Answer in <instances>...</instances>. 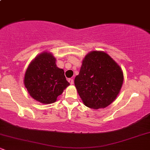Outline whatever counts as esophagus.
Returning a JSON list of instances; mask_svg holds the SVG:
<instances>
[{
    "label": "esophagus",
    "instance_id": "esophagus-1",
    "mask_svg": "<svg viewBox=\"0 0 150 150\" xmlns=\"http://www.w3.org/2000/svg\"><path fill=\"white\" fill-rule=\"evenodd\" d=\"M68 82H70V85H73V84L74 83V82H73V79H71V78H69V79H68Z\"/></svg>",
    "mask_w": 150,
    "mask_h": 150
}]
</instances>
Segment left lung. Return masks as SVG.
<instances>
[{
	"label": "left lung",
	"instance_id": "left-lung-1",
	"mask_svg": "<svg viewBox=\"0 0 150 150\" xmlns=\"http://www.w3.org/2000/svg\"><path fill=\"white\" fill-rule=\"evenodd\" d=\"M74 82L84 104L99 109L116 99L123 75L119 65L107 53L94 51L85 56Z\"/></svg>",
	"mask_w": 150,
	"mask_h": 150
}]
</instances>
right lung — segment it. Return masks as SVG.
<instances>
[{"label": "right lung", "instance_id": "obj_1", "mask_svg": "<svg viewBox=\"0 0 150 150\" xmlns=\"http://www.w3.org/2000/svg\"><path fill=\"white\" fill-rule=\"evenodd\" d=\"M24 82L31 97L43 104L55 102L70 85L63 70L56 66V58L46 52L41 53L31 63Z\"/></svg>", "mask_w": 150, "mask_h": 150}]
</instances>
